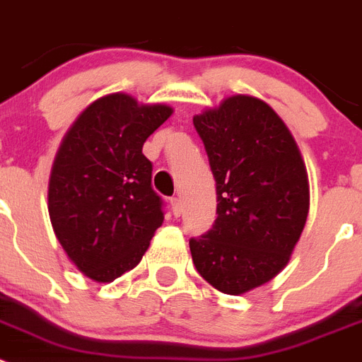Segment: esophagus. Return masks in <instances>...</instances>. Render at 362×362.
Masks as SVG:
<instances>
[{"label": "esophagus", "mask_w": 362, "mask_h": 362, "mask_svg": "<svg viewBox=\"0 0 362 362\" xmlns=\"http://www.w3.org/2000/svg\"><path fill=\"white\" fill-rule=\"evenodd\" d=\"M170 206H172V212H174L175 217L181 216V212H183V204H181V199L174 197V199L170 201Z\"/></svg>", "instance_id": "esophagus-1"}]
</instances>
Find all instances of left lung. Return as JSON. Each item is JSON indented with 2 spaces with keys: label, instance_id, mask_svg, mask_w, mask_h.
I'll list each match as a JSON object with an SVG mask.
<instances>
[{
  "label": "left lung",
  "instance_id": "1",
  "mask_svg": "<svg viewBox=\"0 0 362 362\" xmlns=\"http://www.w3.org/2000/svg\"><path fill=\"white\" fill-rule=\"evenodd\" d=\"M216 177L212 230L190 239L204 281L243 296L288 264L306 225L310 185L296 139L276 110L248 94L194 116Z\"/></svg>",
  "mask_w": 362,
  "mask_h": 362
}]
</instances>
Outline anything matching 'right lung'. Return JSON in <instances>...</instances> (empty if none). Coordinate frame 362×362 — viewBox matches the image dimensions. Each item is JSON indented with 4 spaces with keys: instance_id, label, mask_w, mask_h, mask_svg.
<instances>
[{
    "instance_id": "obj_1",
    "label": "right lung",
    "mask_w": 362,
    "mask_h": 362,
    "mask_svg": "<svg viewBox=\"0 0 362 362\" xmlns=\"http://www.w3.org/2000/svg\"><path fill=\"white\" fill-rule=\"evenodd\" d=\"M172 112L124 92L107 94L79 114L57 148L50 223L70 261L95 283H112L137 267L163 225L143 145Z\"/></svg>"
}]
</instances>
